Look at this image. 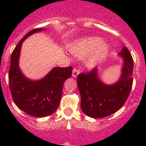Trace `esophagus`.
Masks as SVG:
<instances>
[{
    "label": "esophagus",
    "instance_id": "1",
    "mask_svg": "<svg viewBox=\"0 0 146 146\" xmlns=\"http://www.w3.org/2000/svg\"><path fill=\"white\" fill-rule=\"evenodd\" d=\"M79 74H80L79 69H76V68H74V69H73V70H72V76H73L74 77H77Z\"/></svg>",
    "mask_w": 146,
    "mask_h": 146
}]
</instances>
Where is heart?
Instances as JSON below:
<instances>
[{
    "label": "heart",
    "mask_w": 146,
    "mask_h": 146,
    "mask_svg": "<svg viewBox=\"0 0 146 146\" xmlns=\"http://www.w3.org/2000/svg\"><path fill=\"white\" fill-rule=\"evenodd\" d=\"M69 51L80 58L87 56L86 64L90 68L96 66L108 56L110 46L98 36H86L69 45Z\"/></svg>",
    "instance_id": "heart-1"
}]
</instances>
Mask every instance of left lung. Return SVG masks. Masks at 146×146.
I'll list each match as a JSON object with an SVG mask.
<instances>
[{
  "instance_id": "left-lung-1",
  "label": "left lung",
  "mask_w": 146,
  "mask_h": 146,
  "mask_svg": "<svg viewBox=\"0 0 146 146\" xmlns=\"http://www.w3.org/2000/svg\"><path fill=\"white\" fill-rule=\"evenodd\" d=\"M123 58V65L119 80L113 85L103 83L94 68L88 73L77 77L80 93L81 109L88 116L100 118L109 116L122 108L131 91L133 82L134 61L126 47L119 53Z\"/></svg>"
}]
</instances>
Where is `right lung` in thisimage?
<instances>
[{"label":"right lung","instance_id":"obj_1","mask_svg":"<svg viewBox=\"0 0 146 146\" xmlns=\"http://www.w3.org/2000/svg\"><path fill=\"white\" fill-rule=\"evenodd\" d=\"M44 28H36L20 40L11 55L9 83L11 96L17 108L33 117L48 116L58 108L65 80L72 76V67H55L43 79L32 81L19 68L22 44L33 33Z\"/></svg>","mask_w":146,"mask_h":146}]
</instances>
